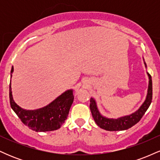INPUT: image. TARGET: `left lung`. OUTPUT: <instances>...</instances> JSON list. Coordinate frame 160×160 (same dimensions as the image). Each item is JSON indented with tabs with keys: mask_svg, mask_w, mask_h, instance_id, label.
I'll list each match as a JSON object with an SVG mask.
<instances>
[{
	"mask_svg": "<svg viewBox=\"0 0 160 160\" xmlns=\"http://www.w3.org/2000/svg\"><path fill=\"white\" fill-rule=\"evenodd\" d=\"M143 61H144L145 68H147V65L145 63L144 58H143ZM147 74L149 79V82H148V93H147L146 98L143 104L140 106V108L137 111L132 113L131 114L122 116L118 118H108L100 113L95 99L93 98H90L89 108H90L92 115L95 123L98 125L99 127L107 130V131H123V130H126L132 127L134 125L140 121L141 117L144 116L152 102V95H153L152 79L151 76L148 71H147Z\"/></svg>",
	"mask_w": 160,
	"mask_h": 160,
	"instance_id": "left-lung-1",
	"label": "left lung"
}]
</instances>
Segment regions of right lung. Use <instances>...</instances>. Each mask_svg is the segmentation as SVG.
<instances>
[{
  "label": "right lung",
  "mask_w": 160,
  "mask_h": 160,
  "mask_svg": "<svg viewBox=\"0 0 160 160\" xmlns=\"http://www.w3.org/2000/svg\"><path fill=\"white\" fill-rule=\"evenodd\" d=\"M13 72L11 70L10 79ZM72 89H68L58 95L56 99L43 108L35 110H26L19 107L13 100L10 82V106L25 126L33 131L38 132L57 130L61 128L68 115L70 108L74 102Z\"/></svg>",
  "instance_id": "right-lung-1"
}]
</instances>
